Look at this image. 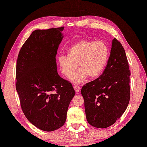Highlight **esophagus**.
I'll return each mask as SVG.
<instances>
[{"instance_id": "esophagus-1", "label": "esophagus", "mask_w": 147, "mask_h": 147, "mask_svg": "<svg viewBox=\"0 0 147 147\" xmlns=\"http://www.w3.org/2000/svg\"><path fill=\"white\" fill-rule=\"evenodd\" d=\"M74 91H76V92L78 93V92H79V91H80V90H81V87H80V86L76 85V86H74Z\"/></svg>"}]
</instances>
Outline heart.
<instances>
[{"instance_id":"1","label":"heart","mask_w":147,"mask_h":147,"mask_svg":"<svg viewBox=\"0 0 147 147\" xmlns=\"http://www.w3.org/2000/svg\"><path fill=\"white\" fill-rule=\"evenodd\" d=\"M68 55H59L58 62L63 75L69 78L77 67L80 69L71 76L74 84H81L89 77L95 78L102 73L109 56V49L102 41L89 40L77 41L69 48Z\"/></svg>"}]
</instances>
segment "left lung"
<instances>
[{"mask_svg": "<svg viewBox=\"0 0 147 147\" xmlns=\"http://www.w3.org/2000/svg\"><path fill=\"white\" fill-rule=\"evenodd\" d=\"M130 76L125 50L117 40L113 39L102 74L81 89L86 119L90 125L104 129L122 115L130 100Z\"/></svg>", "mask_w": 147, "mask_h": 147, "instance_id": "1", "label": "left lung"}]
</instances>
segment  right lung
I'll list each match as a JSON object with an SVG mask.
<instances>
[{
	"mask_svg": "<svg viewBox=\"0 0 147 147\" xmlns=\"http://www.w3.org/2000/svg\"><path fill=\"white\" fill-rule=\"evenodd\" d=\"M64 27L33 31L18 56L16 89L22 109L39 129L51 131L66 120L75 95L71 82L59 76L56 55L63 38Z\"/></svg>",
	"mask_w": 147,
	"mask_h": 147,
	"instance_id": "obj_1",
	"label": "right lung"
}]
</instances>
